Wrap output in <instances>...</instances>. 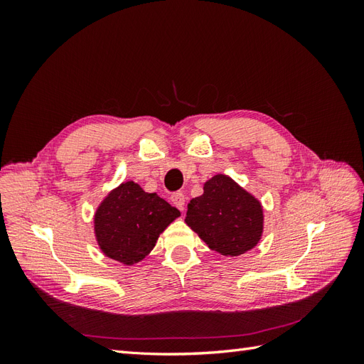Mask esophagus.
I'll return each mask as SVG.
<instances>
[{
    "instance_id": "1",
    "label": "esophagus",
    "mask_w": 364,
    "mask_h": 364,
    "mask_svg": "<svg viewBox=\"0 0 364 364\" xmlns=\"http://www.w3.org/2000/svg\"><path fill=\"white\" fill-rule=\"evenodd\" d=\"M170 199H171L173 205H176L179 209H183V205H185V194L183 193H181V191L173 193Z\"/></svg>"
}]
</instances>
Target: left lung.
<instances>
[{"label": "left lung", "instance_id": "obj_1", "mask_svg": "<svg viewBox=\"0 0 364 364\" xmlns=\"http://www.w3.org/2000/svg\"><path fill=\"white\" fill-rule=\"evenodd\" d=\"M185 223L209 249L234 258L259 243L264 211L255 196L220 173L208 179L203 194L188 203Z\"/></svg>", "mask_w": 364, "mask_h": 364}]
</instances>
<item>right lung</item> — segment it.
Listing matches in <instances>:
<instances>
[{
  "mask_svg": "<svg viewBox=\"0 0 364 364\" xmlns=\"http://www.w3.org/2000/svg\"><path fill=\"white\" fill-rule=\"evenodd\" d=\"M179 215V209L158 194L146 193L134 181L123 182L95 209L97 245L107 258L134 266L149 255L159 235Z\"/></svg>",
  "mask_w": 364,
  "mask_h": 364,
  "instance_id": "1",
  "label": "right lung"
}]
</instances>
